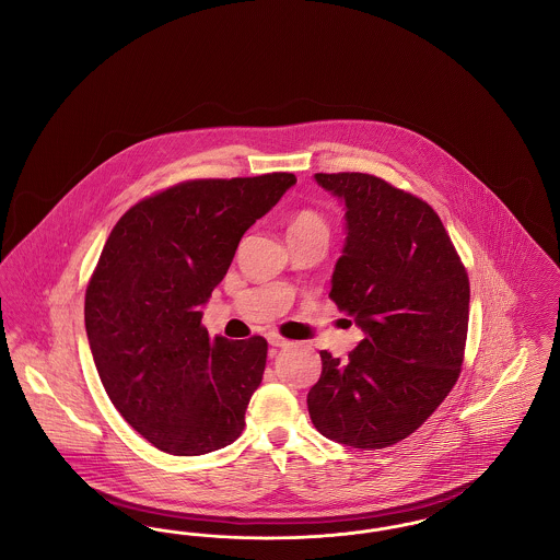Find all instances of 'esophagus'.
Listing matches in <instances>:
<instances>
[{
    "instance_id": "1",
    "label": "esophagus",
    "mask_w": 560,
    "mask_h": 560,
    "mask_svg": "<svg viewBox=\"0 0 560 560\" xmlns=\"http://www.w3.org/2000/svg\"><path fill=\"white\" fill-rule=\"evenodd\" d=\"M267 341H269V346L271 348H284V346H289L291 341H287L284 337H280V335H276V332H271L269 337H267Z\"/></svg>"
}]
</instances>
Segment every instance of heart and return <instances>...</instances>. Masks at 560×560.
Listing matches in <instances>:
<instances>
[{
	"label": "heart",
	"mask_w": 560,
	"mask_h": 560,
	"mask_svg": "<svg viewBox=\"0 0 560 560\" xmlns=\"http://www.w3.org/2000/svg\"><path fill=\"white\" fill-rule=\"evenodd\" d=\"M289 234H328V225L320 212L312 208H303L294 214Z\"/></svg>",
	"instance_id": "heart-1"
}]
</instances>
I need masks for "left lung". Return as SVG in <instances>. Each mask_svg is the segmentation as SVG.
Listing matches in <instances>:
<instances>
[{"instance_id":"left-lung-1","label":"left lung","mask_w":560,"mask_h":560,"mask_svg":"<svg viewBox=\"0 0 560 560\" xmlns=\"http://www.w3.org/2000/svg\"><path fill=\"white\" fill-rule=\"evenodd\" d=\"M343 202L346 244L330 299L364 339L346 360L323 350L307 394L316 430L353 448L411 436L459 377L470 282L434 208L383 178L314 175Z\"/></svg>"}]
</instances>
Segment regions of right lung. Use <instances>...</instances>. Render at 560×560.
<instances>
[{
    "instance_id": "right-lung-1",
    "label": "right lung",
    "mask_w": 560,
    "mask_h": 560,
    "mask_svg": "<svg viewBox=\"0 0 560 560\" xmlns=\"http://www.w3.org/2000/svg\"><path fill=\"white\" fill-rule=\"evenodd\" d=\"M291 173L185 180L130 208L90 278V352L119 415L171 455L236 441L266 371L267 341L208 337L202 305L244 232L291 189Z\"/></svg>"
}]
</instances>
